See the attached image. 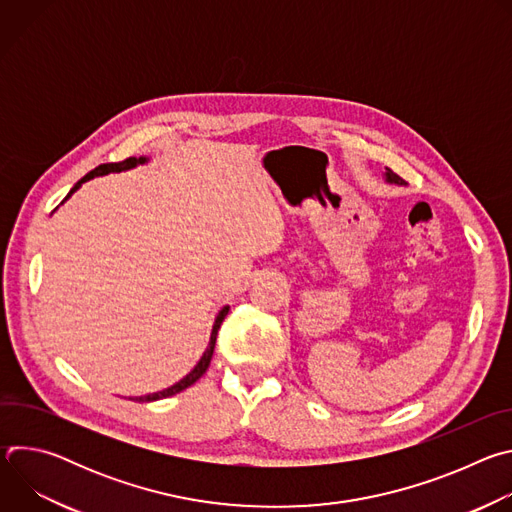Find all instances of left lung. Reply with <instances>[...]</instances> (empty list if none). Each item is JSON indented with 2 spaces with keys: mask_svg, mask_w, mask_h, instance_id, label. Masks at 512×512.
Segmentation results:
<instances>
[{
  "mask_svg": "<svg viewBox=\"0 0 512 512\" xmlns=\"http://www.w3.org/2000/svg\"><path fill=\"white\" fill-rule=\"evenodd\" d=\"M385 180H387L389 184H399V186L407 184L403 178H399V176H397L393 170H389V168H387V172H385Z\"/></svg>",
  "mask_w": 512,
  "mask_h": 512,
  "instance_id": "1",
  "label": "left lung"
}]
</instances>
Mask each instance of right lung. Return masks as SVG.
<instances>
[{"label":"right lung","mask_w":512,"mask_h":512,"mask_svg":"<svg viewBox=\"0 0 512 512\" xmlns=\"http://www.w3.org/2000/svg\"><path fill=\"white\" fill-rule=\"evenodd\" d=\"M148 162V158H127V160H123V162H117V164H101V166H97L95 170H91L85 178H81L75 186L70 188V192L66 194V198L64 200H68L72 194H75L87 180H93L95 176H107V174H111V172H125V170H131V168H135V166H139V164H145ZM62 200V202H64ZM229 314V306H225L221 312L216 314V318H214V324H212V332H210V342H208V346H206V350H204V354L200 356V360L196 362V367L184 377V379H180L176 385H172V387H168V389H164V391H158V393H150V395H143V397H131V401H137V403H150V401H158V399H166V397H172V395H176V393H180V391H184V389H188L190 385H194L204 373H206V369H208V364H210V358H212V352H214V344H216V334H218V328H221V324H223V320H225V316Z\"/></svg>","instance_id":"obj_1"}]
</instances>
